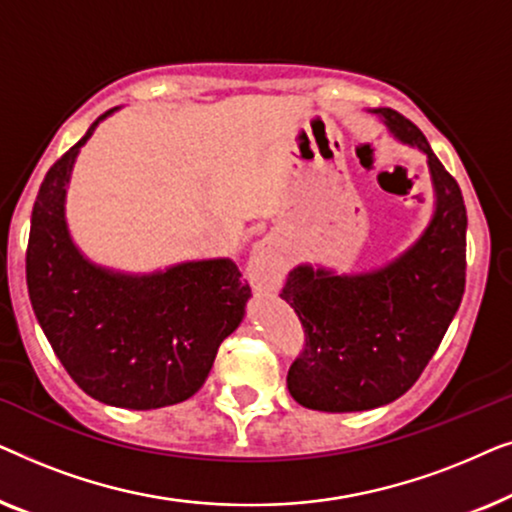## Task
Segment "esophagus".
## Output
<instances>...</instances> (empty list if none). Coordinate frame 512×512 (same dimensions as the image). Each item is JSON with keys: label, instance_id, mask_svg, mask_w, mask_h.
<instances>
[{"label": "esophagus", "instance_id": "34e87169", "mask_svg": "<svg viewBox=\"0 0 512 512\" xmlns=\"http://www.w3.org/2000/svg\"><path fill=\"white\" fill-rule=\"evenodd\" d=\"M284 261L279 256V251L272 247L270 242H258L254 251H251L247 275L251 284L256 289H277V284L282 282Z\"/></svg>", "mask_w": 512, "mask_h": 512}]
</instances>
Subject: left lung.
I'll return each mask as SVG.
<instances>
[{
  "instance_id": "obj_1",
  "label": "left lung",
  "mask_w": 512,
  "mask_h": 512,
  "mask_svg": "<svg viewBox=\"0 0 512 512\" xmlns=\"http://www.w3.org/2000/svg\"><path fill=\"white\" fill-rule=\"evenodd\" d=\"M398 142L426 153L436 209L408 251L370 272L335 275L298 265L279 296L305 328L286 375L310 410L359 412L403 396L436 354L466 286V205L422 130L394 109H373Z\"/></svg>"
}]
</instances>
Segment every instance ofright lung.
Listing matches in <instances>:
<instances>
[{"mask_svg": "<svg viewBox=\"0 0 512 512\" xmlns=\"http://www.w3.org/2000/svg\"><path fill=\"white\" fill-rule=\"evenodd\" d=\"M97 118L41 181L27 242V291L69 377L95 401L165 408L205 384L219 345L240 326L249 284L230 258L128 275L81 254L65 219L67 184Z\"/></svg>", "mask_w": 512, "mask_h": 512, "instance_id": "obj_1", "label": "right lung"}]
</instances>
